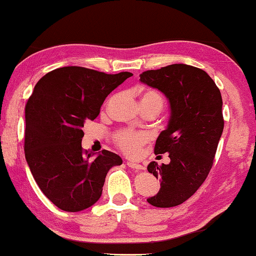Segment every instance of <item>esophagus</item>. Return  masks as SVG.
Instances as JSON below:
<instances>
[{
    "instance_id": "1",
    "label": "esophagus",
    "mask_w": 256,
    "mask_h": 256,
    "mask_svg": "<svg viewBox=\"0 0 256 256\" xmlns=\"http://www.w3.org/2000/svg\"><path fill=\"white\" fill-rule=\"evenodd\" d=\"M126 165L128 166L130 168H134V170H144V165L138 164V163H134V162H128Z\"/></svg>"
}]
</instances>
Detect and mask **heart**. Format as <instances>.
<instances>
[{"label": "heart", "instance_id": "heart-1", "mask_svg": "<svg viewBox=\"0 0 256 256\" xmlns=\"http://www.w3.org/2000/svg\"><path fill=\"white\" fill-rule=\"evenodd\" d=\"M141 108L154 107L158 112L163 108L164 96L154 88H146L140 92ZM115 144L122 152L130 156H136L140 148L149 141V136L146 132H136L132 130H120L114 136Z\"/></svg>", "mask_w": 256, "mask_h": 256}]
</instances>
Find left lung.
<instances>
[{"mask_svg": "<svg viewBox=\"0 0 256 256\" xmlns=\"http://www.w3.org/2000/svg\"><path fill=\"white\" fill-rule=\"evenodd\" d=\"M140 80L163 92L171 109L155 144V154H168L171 162L148 165V172L160 179V189L147 202L173 208L192 197L212 168L224 126L221 92L208 72L184 64L144 72Z\"/></svg>", "mask_w": 256, "mask_h": 256, "instance_id": "obj_1", "label": "left lung"}]
</instances>
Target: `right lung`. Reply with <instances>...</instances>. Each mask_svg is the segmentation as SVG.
<instances>
[{"instance_id":"add662e5","label":"right lung","mask_w":256,"mask_h":256,"mask_svg":"<svg viewBox=\"0 0 256 256\" xmlns=\"http://www.w3.org/2000/svg\"><path fill=\"white\" fill-rule=\"evenodd\" d=\"M133 74L62 67L36 83L25 108V156L36 184L60 210L78 212L98 202L104 179L122 158L82 148L83 128L104 99Z\"/></svg>"}]
</instances>
